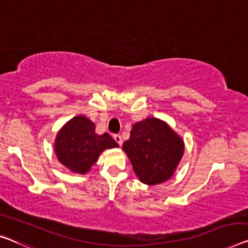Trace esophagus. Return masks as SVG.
<instances>
[{"label":"esophagus","mask_w":248,"mask_h":248,"mask_svg":"<svg viewBox=\"0 0 248 248\" xmlns=\"http://www.w3.org/2000/svg\"><path fill=\"white\" fill-rule=\"evenodd\" d=\"M113 139L116 140V141L118 142V145H119V146L123 145V139H121V136L120 135H113Z\"/></svg>","instance_id":"1"}]
</instances>
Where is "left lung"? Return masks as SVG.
I'll use <instances>...</instances> for the list:
<instances>
[{
    "label": "left lung",
    "instance_id": "1",
    "mask_svg": "<svg viewBox=\"0 0 248 248\" xmlns=\"http://www.w3.org/2000/svg\"><path fill=\"white\" fill-rule=\"evenodd\" d=\"M123 149L132 165L136 176L146 185L167 182L182 160L185 143L166 121L148 117L138 121Z\"/></svg>",
    "mask_w": 248,
    "mask_h": 248
}]
</instances>
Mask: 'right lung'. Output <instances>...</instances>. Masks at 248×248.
Wrapping results in <instances>:
<instances>
[{
	"label": "right lung",
	"mask_w": 248,
	"mask_h": 248,
	"mask_svg": "<svg viewBox=\"0 0 248 248\" xmlns=\"http://www.w3.org/2000/svg\"><path fill=\"white\" fill-rule=\"evenodd\" d=\"M119 145L108 134H95V124L83 114L73 117L58 131L54 153L58 160L71 172L84 175L106 149Z\"/></svg>",
	"instance_id": "add662e5"
}]
</instances>
